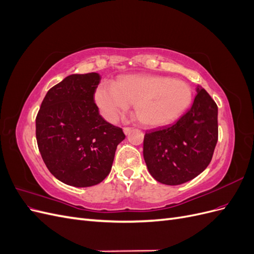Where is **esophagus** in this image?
Segmentation results:
<instances>
[{"label":"esophagus","instance_id":"34e87169","mask_svg":"<svg viewBox=\"0 0 254 254\" xmlns=\"http://www.w3.org/2000/svg\"><path fill=\"white\" fill-rule=\"evenodd\" d=\"M132 130V127H124V132L125 134H128Z\"/></svg>","mask_w":254,"mask_h":254}]
</instances>
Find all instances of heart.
I'll list each match as a JSON object with an SVG mask.
<instances>
[{"label":"heart","instance_id":"heart-1","mask_svg":"<svg viewBox=\"0 0 254 254\" xmlns=\"http://www.w3.org/2000/svg\"><path fill=\"white\" fill-rule=\"evenodd\" d=\"M191 89L187 82L161 75H124L112 83L103 82L94 99L103 117L117 121L131 103L142 125L160 127L171 124L186 112L191 102Z\"/></svg>","mask_w":254,"mask_h":254}]
</instances>
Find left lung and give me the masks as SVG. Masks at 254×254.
<instances>
[{"instance_id":"obj_1","label":"left lung","mask_w":254,"mask_h":254,"mask_svg":"<svg viewBox=\"0 0 254 254\" xmlns=\"http://www.w3.org/2000/svg\"><path fill=\"white\" fill-rule=\"evenodd\" d=\"M174 125L146 132L143 156L150 175L167 186L194 179L210 164L218 140V108L201 87Z\"/></svg>"}]
</instances>
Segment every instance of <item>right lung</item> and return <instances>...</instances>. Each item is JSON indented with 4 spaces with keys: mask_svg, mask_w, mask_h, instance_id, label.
I'll list each match as a JSON object with an SVG mask.
<instances>
[{
    "mask_svg": "<svg viewBox=\"0 0 254 254\" xmlns=\"http://www.w3.org/2000/svg\"><path fill=\"white\" fill-rule=\"evenodd\" d=\"M97 73L73 74L51 88L36 118L43 162L58 180L76 188L101 183L109 175L123 129L105 121L94 102Z\"/></svg>",
    "mask_w": 254,
    "mask_h": 254,
    "instance_id": "right-lung-1",
    "label": "right lung"
}]
</instances>
